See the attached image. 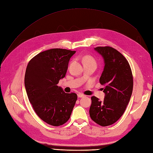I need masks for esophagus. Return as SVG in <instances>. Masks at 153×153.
<instances>
[{
    "mask_svg": "<svg viewBox=\"0 0 153 153\" xmlns=\"http://www.w3.org/2000/svg\"><path fill=\"white\" fill-rule=\"evenodd\" d=\"M85 95L83 94L82 93H78V98H83V97H84Z\"/></svg>",
    "mask_w": 153,
    "mask_h": 153,
    "instance_id": "esophagus-1",
    "label": "esophagus"
}]
</instances>
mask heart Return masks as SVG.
Returning <instances> with one entry per match:
<instances>
[{"label": "heart", "instance_id": "obj_1", "mask_svg": "<svg viewBox=\"0 0 153 153\" xmlns=\"http://www.w3.org/2000/svg\"><path fill=\"white\" fill-rule=\"evenodd\" d=\"M85 61L94 62V60L93 59V58L91 57V56H88V55H87V56L84 57V62H85Z\"/></svg>", "mask_w": 153, "mask_h": 153}]
</instances>
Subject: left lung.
Segmentation results:
<instances>
[{"instance_id": "1", "label": "left lung", "mask_w": 153, "mask_h": 153, "mask_svg": "<svg viewBox=\"0 0 153 153\" xmlns=\"http://www.w3.org/2000/svg\"><path fill=\"white\" fill-rule=\"evenodd\" d=\"M94 50L104 60L100 82L105 86V98L101 101L95 96L91 97L89 114L96 123L106 126L118 121L126 110L133 91V75L126 59L117 50L98 47Z\"/></svg>"}]
</instances>
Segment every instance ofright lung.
<instances>
[{"mask_svg": "<svg viewBox=\"0 0 153 153\" xmlns=\"http://www.w3.org/2000/svg\"><path fill=\"white\" fill-rule=\"evenodd\" d=\"M76 51L53 48L36 55L29 61L25 87L35 112L43 121L54 126L70 118L77 100L75 93H66L59 81L66 76L69 59Z\"/></svg>", "mask_w": 153, "mask_h": 153, "instance_id": "obj_1", "label": "right lung"}]
</instances>
